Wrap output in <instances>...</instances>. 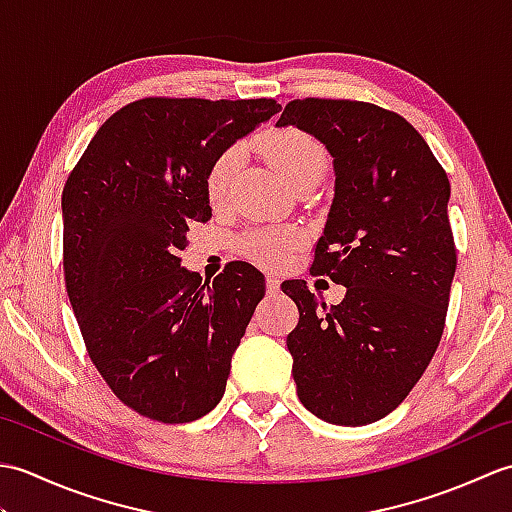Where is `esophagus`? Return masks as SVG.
Masks as SVG:
<instances>
[{
  "instance_id": "esophagus-1",
  "label": "esophagus",
  "mask_w": 512,
  "mask_h": 512,
  "mask_svg": "<svg viewBox=\"0 0 512 512\" xmlns=\"http://www.w3.org/2000/svg\"><path fill=\"white\" fill-rule=\"evenodd\" d=\"M279 284H281V281H279L277 277H273V275L266 277V292H268V297H275V295H277V292H279Z\"/></svg>"
}]
</instances>
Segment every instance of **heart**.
Returning a JSON list of instances; mask_svg holds the SVG:
<instances>
[{"mask_svg":"<svg viewBox=\"0 0 512 512\" xmlns=\"http://www.w3.org/2000/svg\"><path fill=\"white\" fill-rule=\"evenodd\" d=\"M259 147H262L270 165H273L292 187L306 178L321 176L325 162H328V156H325V149L319 140L297 127L273 129V132L259 138ZM242 158L244 149L239 145H233L224 149L222 154L211 162L209 171H206V195H209L211 202H220L224 198ZM297 244L299 235L297 231H292V228H270V231L248 233L242 242H239V250H242V255H246L248 259H253V262L275 268L286 262L290 250Z\"/></svg>","mask_w":512,"mask_h":512,"instance_id":"b5f03b06","label":"heart"}]
</instances>
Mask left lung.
<instances>
[{"label": "left lung", "mask_w": 512, "mask_h": 512, "mask_svg": "<svg viewBox=\"0 0 512 512\" xmlns=\"http://www.w3.org/2000/svg\"><path fill=\"white\" fill-rule=\"evenodd\" d=\"M288 125L334 158V200L310 270L347 288L328 308L303 279L281 286L299 308L286 339L292 376L314 416L361 427L394 411L438 350L458 264L451 184L416 127L378 105L295 99L277 121Z\"/></svg>", "instance_id": "8db88e82"}]
</instances>
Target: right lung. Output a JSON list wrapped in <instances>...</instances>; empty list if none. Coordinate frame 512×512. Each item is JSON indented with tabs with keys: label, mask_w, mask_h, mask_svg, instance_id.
I'll return each instance as SVG.
<instances>
[{
	"label": "right lung",
	"mask_w": 512,
	"mask_h": 512,
	"mask_svg": "<svg viewBox=\"0 0 512 512\" xmlns=\"http://www.w3.org/2000/svg\"><path fill=\"white\" fill-rule=\"evenodd\" d=\"M279 110L275 99L134 101L99 127L65 182V290L92 363L140 416L191 422L224 396L264 275L231 262L202 284L180 250L191 222L211 220V162Z\"/></svg>",
	"instance_id": "right-lung-1"
}]
</instances>
